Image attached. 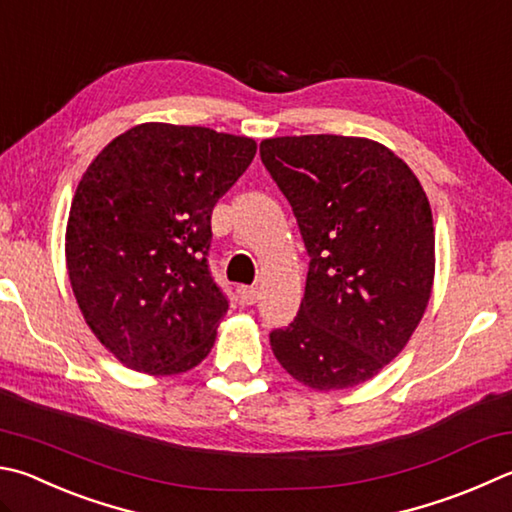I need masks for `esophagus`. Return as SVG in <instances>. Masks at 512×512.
<instances>
[{
	"label": "esophagus",
	"mask_w": 512,
	"mask_h": 512,
	"mask_svg": "<svg viewBox=\"0 0 512 512\" xmlns=\"http://www.w3.org/2000/svg\"><path fill=\"white\" fill-rule=\"evenodd\" d=\"M239 300H241V304H246V306L255 304L259 300V291L255 286H239Z\"/></svg>",
	"instance_id": "esophagus-1"
}]
</instances>
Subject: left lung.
<instances>
[{
	"instance_id": "8db88e82",
	"label": "left lung",
	"mask_w": 512,
	"mask_h": 512,
	"mask_svg": "<svg viewBox=\"0 0 512 512\" xmlns=\"http://www.w3.org/2000/svg\"><path fill=\"white\" fill-rule=\"evenodd\" d=\"M259 154L311 257L297 318L271 333L275 358L318 392L365 383L403 351L430 302V201L407 163L369 138H266Z\"/></svg>"
}]
</instances>
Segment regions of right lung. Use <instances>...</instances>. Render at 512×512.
<instances>
[{"mask_svg": "<svg viewBox=\"0 0 512 512\" xmlns=\"http://www.w3.org/2000/svg\"><path fill=\"white\" fill-rule=\"evenodd\" d=\"M255 152L246 136L143 123L82 174L69 280L89 329L125 367L183 374L215 345L228 300L208 268L210 219Z\"/></svg>", "mask_w": 512, "mask_h": 512, "instance_id": "obj_1", "label": "right lung"}]
</instances>
